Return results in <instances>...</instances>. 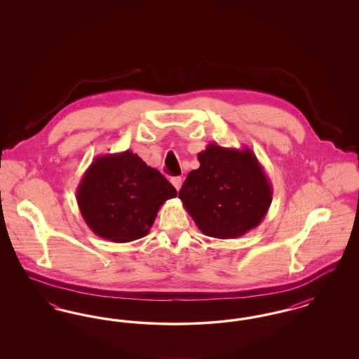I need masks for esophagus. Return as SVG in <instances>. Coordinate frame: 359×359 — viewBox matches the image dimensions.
<instances>
[{"label": "esophagus", "instance_id": "esophagus-1", "mask_svg": "<svg viewBox=\"0 0 359 359\" xmlns=\"http://www.w3.org/2000/svg\"><path fill=\"white\" fill-rule=\"evenodd\" d=\"M171 183L172 186L179 191L180 187H182V183H183V182H182V177H180V176H173V177H171Z\"/></svg>", "mask_w": 359, "mask_h": 359}]
</instances>
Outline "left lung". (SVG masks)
Instances as JSON below:
<instances>
[{
  "label": "left lung",
  "instance_id": "1",
  "mask_svg": "<svg viewBox=\"0 0 359 359\" xmlns=\"http://www.w3.org/2000/svg\"><path fill=\"white\" fill-rule=\"evenodd\" d=\"M198 160L179 198L205 236L238 238L262 222L273 189L252 149L208 144Z\"/></svg>",
  "mask_w": 359,
  "mask_h": 359
}]
</instances>
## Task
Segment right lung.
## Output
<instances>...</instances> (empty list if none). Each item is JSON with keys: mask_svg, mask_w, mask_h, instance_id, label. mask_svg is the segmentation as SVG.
Returning <instances> with one entry per match:
<instances>
[{"mask_svg": "<svg viewBox=\"0 0 359 359\" xmlns=\"http://www.w3.org/2000/svg\"><path fill=\"white\" fill-rule=\"evenodd\" d=\"M176 195L171 183L132 151L95 157L76 188L86 224L118 243L145 237L161 205Z\"/></svg>", "mask_w": 359, "mask_h": 359, "instance_id": "obj_1", "label": "right lung"}]
</instances>
